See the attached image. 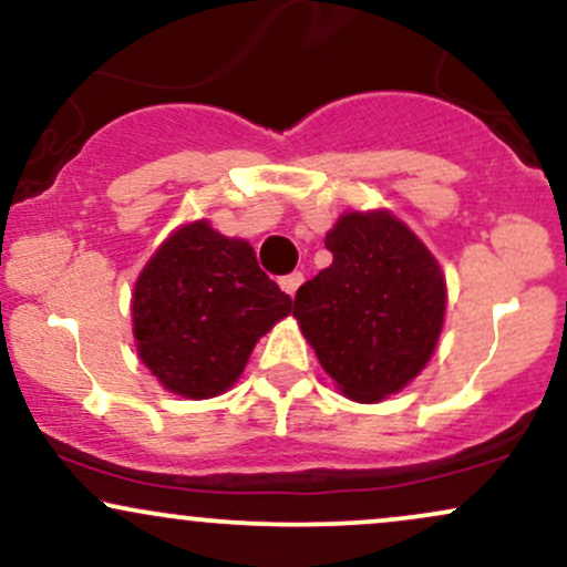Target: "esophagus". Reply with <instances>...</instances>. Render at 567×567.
<instances>
[{"label": "esophagus", "instance_id": "obj_1", "mask_svg": "<svg viewBox=\"0 0 567 567\" xmlns=\"http://www.w3.org/2000/svg\"><path fill=\"white\" fill-rule=\"evenodd\" d=\"M301 282H303V275H301V271H292V275H288V277L279 279V288H282L285 292H288V296H296V290L301 288Z\"/></svg>", "mask_w": 567, "mask_h": 567}]
</instances>
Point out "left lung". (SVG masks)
I'll list each match as a JSON object with an SVG mask.
<instances>
[{
  "label": "left lung",
  "mask_w": 567,
  "mask_h": 567,
  "mask_svg": "<svg viewBox=\"0 0 567 567\" xmlns=\"http://www.w3.org/2000/svg\"><path fill=\"white\" fill-rule=\"evenodd\" d=\"M324 247L333 264L298 288L292 317L343 396L381 402L432 360L445 322V275L389 210L343 213Z\"/></svg>",
  "instance_id": "left-lung-1"
}]
</instances>
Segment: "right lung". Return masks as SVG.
Returning a JSON list of instances; mask_svg holds the SVG:
<instances>
[{"instance_id":"add662e5","label":"right lung","mask_w":567,"mask_h":567,"mask_svg":"<svg viewBox=\"0 0 567 567\" xmlns=\"http://www.w3.org/2000/svg\"><path fill=\"white\" fill-rule=\"evenodd\" d=\"M133 336L141 362L167 392L210 400L237 383L292 301L266 277L245 239L205 218L184 224L135 279Z\"/></svg>"}]
</instances>
